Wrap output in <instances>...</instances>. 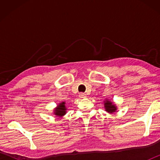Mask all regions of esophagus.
<instances>
[{"label": "esophagus", "instance_id": "1", "mask_svg": "<svg viewBox=\"0 0 160 160\" xmlns=\"http://www.w3.org/2000/svg\"><path fill=\"white\" fill-rule=\"evenodd\" d=\"M79 97H80V98H85V97H86V94L81 92L79 94Z\"/></svg>", "mask_w": 160, "mask_h": 160}]
</instances>
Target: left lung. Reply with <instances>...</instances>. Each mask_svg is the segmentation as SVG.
I'll use <instances>...</instances> for the list:
<instances>
[{"instance_id": "1", "label": "left lung", "mask_w": 160, "mask_h": 160, "mask_svg": "<svg viewBox=\"0 0 160 160\" xmlns=\"http://www.w3.org/2000/svg\"><path fill=\"white\" fill-rule=\"evenodd\" d=\"M104 102V108H105V111L109 113H113L116 112V111L117 110V107H116V105L113 104L112 102L109 101V99L105 100Z\"/></svg>"}]
</instances>
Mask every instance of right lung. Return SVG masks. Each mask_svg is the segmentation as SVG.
<instances>
[{"instance_id": "right-lung-1", "label": "right lung", "mask_w": 160, "mask_h": 160, "mask_svg": "<svg viewBox=\"0 0 160 160\" xmlns=\"http://www.w3.org/2000/svg\"><path fill=\"white\" fill-rule=\"evenodd\" d=\"M66 102H61L58 105V107L54 110L53 113L58 117H62L66 113Z\"/></svg>"}]
</instances>
